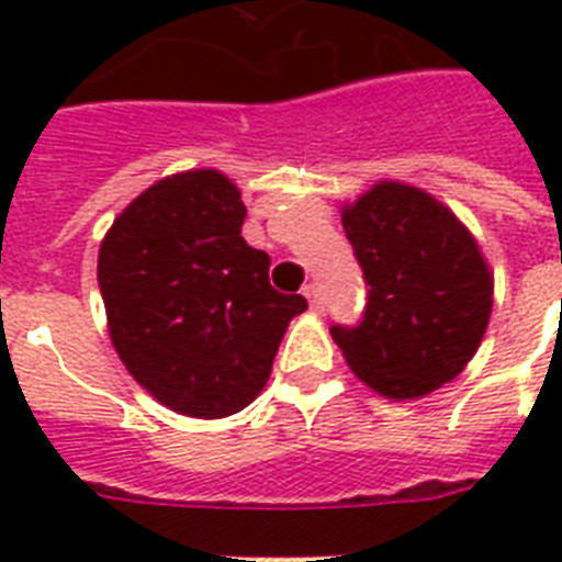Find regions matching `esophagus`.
<instances>
[{"mask_svg": "<svg viewBox=\"0 0 562 562\" xmlns=\"http://www.w3.org/2000/svg\"><path fill=\"white\" fill-rule=\"evenodd\" d=\"M303 297L308 300V306L315 308V312H324V294H321V289H317L315 282L303 285Z\"/></svg>", "mask_w": 562, "mask_h": 562, "instance_id": "esophagus-1", "label": "esophagus"}]
</instances>
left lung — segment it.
<instances>
[{
    "label": "left lung",
    "mask_w": 562,
    "mask_h": 562,
    "mask_svg": "<svg viewBox=\"0 0 562 562\" xmlns=\"http://www.w3.org/2000/svg\"><path fill=\"white\" fill-rule=\"evenodd\" d=\"M341 224L368 282L361 324L329 329L352 373L387 400L452 382L493 312L479 241L443 203L396 180L344 206Z\"/></svg>",
    "instance_id": "left-lung-1"
}]
</instances>
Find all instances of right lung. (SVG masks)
<instances>
[{
    "label": "right lung",
    "mask_w": 562,
    "mask_h": 562,
    "mask_svg": "<svg viewBox=\"0 0 562 562\" xmlns=\"http://www.w3.org/2000/svg\"><path fill=\"white\" fill-rule=\"evenodd\" d=\"M245 215L221 171H183L134 198L101 241L110 341L154 400L187 417L250 405L308 306L273 289L268 254L241 238Z\"/></svg>",
    "instance_id": "add662e5"
}]
</instances>
